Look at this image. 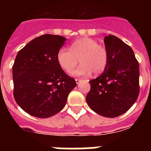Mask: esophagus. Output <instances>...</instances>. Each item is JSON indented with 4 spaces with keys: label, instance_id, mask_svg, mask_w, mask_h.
I'll return each mask as SVG.
<instances>
[{
    "label": "esophagus",
    "instance_id": "34e87169",
    "mask_svg": "<svg viewBox=\"0 0 151 151\" xmlns=\"http://www.w3.org/2000/svg\"><path fill=\"white\" fill-rule=\"evenodd\" d=\"M81 81H82V80L80 79V78H76V82L77 84H79L80 82H81Z\"/></svg>",
    "mask_w": 151,
    "mask_h": 151
}]
</instances>
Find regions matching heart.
<instances>
[{
  "mask_svg": "<svg viewBox=\"0 0 151 151\" xmlns=\"http://www.w3.org/2000/svg\"><path fill=\"white\" fill-rule=\"evenodd\" d=\"M79 62L82 65L72 73L73 76H88L94 72L98 75L104 71L108 63L109 55L104 45L90 38H82L75 41L70 50L61 47L57 53L60 66L67 73L76 67Z\"/></svg>",
  "mask_w": 151,
  "mask_h": 151,
  "instance_id": "1",
  "label": "heart"
}]
</instances>
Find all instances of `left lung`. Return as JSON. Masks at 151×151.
<instances>
[{
	"label": "left lung",
	"instance_id": "left-lung-1",
	"mask_svg": "<svg viewBox=\"0 0 151 151\" xmlns=\"http://www.w3.org/2000/svg\"><path fill=\"white\" fill-rule=\"evenodd\" d=\"M104 43L107 66L100 76L89 81L86 101L97 114L113 118L128 111L138 98L139 63L131 47L116 36H106Z\"/></svg>",
	"mask_w": 151,
	"mask_h": 151
}]
</instances>
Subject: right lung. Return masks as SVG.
<instances>
[{
  "label": "right lung",
  "mask_w": 151,
  "mask_h": 151,
  "mask_svg": "<svg viewBox=\"0 0 151 151\" xmlns=\"http://www.w3.org/2000/svg\"><path fill=\"white\" fill-rule=\"evenodd\" d=\"M66 38L46 34L34 38L18 52L13 66V97L33 116L47 118L66 105L76 80L63 70L57 53Z\"/></svg>",
  "instance_id": "1"
}]
</instances>
